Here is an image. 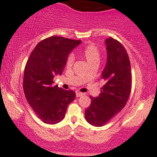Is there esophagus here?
<instances>
[{
  "instance_id": "obj_1",
  "label": "esophagus",
  "mask_w": 157,
  "mask_h": 157,
  "mask_svg": "<svg viewBox=\"0 0 157 157\" xmlns=\"http://www.w3.org/2000/svg\"><path fill=\"white\" fill-rule=\"evenodd\" d=\"M82 95H83V94L81 93V92H79V91H77L76 92V97H82Z\"/></svg>"
}]
</instances>
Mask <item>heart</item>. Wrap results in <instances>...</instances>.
Segmentation results:
<instances>
[{
	"mask_svg": "<svg viewBox=\"0 0 157 157\" xmlns=\"http://www.w3.org/2000/svg\"><path fill=\"white\" fill-rule=\"evenodd\" d=\"M82 55L87 60L89 65L98 63L100 61V52L99 48L94 44H89L82 49ZM74 57L71 55H69L66 60V66L70 67L73 64Z\"/></svg>",
	"mask_w": 157,
	"mask_h": 157,
	"instance_id": "b5f03b06",
	"label": "heart"
}]
</instances>
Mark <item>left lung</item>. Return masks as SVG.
Returning a JSON list of instances; mask_svg holds the SVG:
<instances>
[{"instance_id": "left-lung-1", "label": "left lung", "mask_w": 157, "mask_h": 157, "mask_svg": "<svg viewBox=\"0 0 157 157\" xmlns=\"http://www.w3.org/2000/svg\"><path fill=\"white\" fill-rule=\"evenodd\" d=\"M107 63L101 78L105 84L97 97H91V105L85 111L86 121L100 127L120 112L127 103L131 90V71L125 47L117 40H105Z\"/></svg>"}]
</instances>
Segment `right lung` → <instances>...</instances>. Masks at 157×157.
Returning <instances> with one entry per match:
<instances>
[{"label":"right lung","mask_w":157,"mask_h":157,"mask_svg":"<svg viewBox=\"0 0 157 157\" xmlns=\"http://www.w3.org/2000/svg\"><path fill=\"white\" fill-rule=\"evenodd\" d=\"M81 40L52 36L37 44L25 66L23 91L29 104L45 123H58L64 119L68 104L75 99L72 90L54 85L62 75L68 55Z\"/></svg>","instance_id":"add662e5"}]
</instances>
